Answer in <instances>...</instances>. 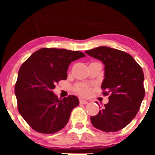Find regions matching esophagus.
<instances>
[{
  "mask_svg": "<svg viewBox=\"0 0 155 155\" xmlns=\"http://www.w3.org/2000/svg\"><path fill=\"white\" fill-rule=\"evenodd\" d=\"M87 101H86V100L84 99H80V103L81 104H83V105H85V104H87Z\"/></svg>",
  "mask_w": 155,
  "mask_h": 155,
  "instance_id": "34e87169",
  "label": "esophagus"
}]
</instances>
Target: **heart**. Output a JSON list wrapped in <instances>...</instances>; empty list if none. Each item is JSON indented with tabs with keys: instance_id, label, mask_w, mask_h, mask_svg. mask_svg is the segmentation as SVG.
Listing matches in <instances>:
<instances>
[{
	"instance_id": "obj_1",
	"label": "heart",
	"mask_w": 155,
	"mask_h": 155,
	"mask_svg": "<svg viewBox=\"0 0 155 155\" xmlns=\"http://www.w3.org/2000/svg\"><path fill=\"white\" fill-rule=\"evenodd\" d=\"M74 91L81 95H87L90 91L89 86L84 84H78L74 87Z\"/></svg>"
}]
</instances>
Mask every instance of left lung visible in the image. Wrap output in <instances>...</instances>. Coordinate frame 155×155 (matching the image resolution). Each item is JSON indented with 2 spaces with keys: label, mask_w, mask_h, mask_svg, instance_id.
<instances>
[{
  "label": "left lung",
  "mask_w": 155,
  "mask_h": 155,
  "mask_svg": "<svg viewBox=\"0 0 155 155\" xmlns=\"http://www.w3.org/2000/svg\"><path fill=\"white\" fill-rule=\"evenodd\" d=\"M105 65L101 88L109 95V102L94 116L92 125L104 132H116L128 125L136 116L144 98L143 72L129 53L108 46L85 51Z\"/></svg>",
  "instance_id": "left-lung-1"
}]
</instances>
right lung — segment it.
I'll list each match as a JSON object with an SVG mask.
<instances>
[{
    "mask_svg": "<svg viewBox=\"0 0 155 155\" xmlns=\"http://www.w3.org/2000/svg\"><path fill=\"white\" fill-rule=\"evenodd\" d=\"M84 57L80 51L42 48L23 63L15 93L19 113L34 130L54 134L67 125L79 100L74 95L58 98L53 89L60 81L67 79L70 64Z\"/></svg>",
    "mask_w": 155,
    "mask_h": 155,
    "instance_id": "obj_1",
    "label": "right lung"
}]
</instances>
